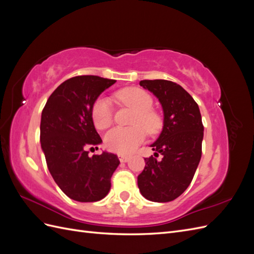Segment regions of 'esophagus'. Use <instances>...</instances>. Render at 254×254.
Segmentation results:
<instances>
[{
  "label": "esophagus",
  "instance_id": "esophagus-1",
  "mask_svg": "<svg viewBox=\"0 0 254 254\" xmlns=\"http://www.w3.org/2000/svg\"><path fill=\"white\" fill-rule=\"evenodd\" d=\"M129 156H127V155H119V159H120V161L121 162H127V161L129 160Z\"/></svg>",
  "mask_w": 254,
  "mask_h": 254
}]
</instances>
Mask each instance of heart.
I'll return each mask as SVG.
<instances>
[{"label":"heart","instance_id":"b5f03b06","mask_svg":"<svg viewBox=\"0 0 254 254\" xmlns=\"http://www.w3.org/2000/svg\"><path fill=\"white\" fill-rule=\"evenodd\" d=\"M115 98L134 110L131 121L133 126L113 128L106 134L105 144L109 150L126 155L132 152L144 141L146 132L157 133L162 126V120L159 113L151 108L153 105L151 95L143 89L125 88L115 94ZM91 117L97 129L108 128L113 122V110L109 99L98 97L92 105Z\"/></svg>","mask_w":254,"mask_h":254}]
</instances>
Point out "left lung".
I'll use <instances>...</instances> for the list:
<instances>
[{
  "instance_id": "1",
  "label": "left lung",
  "mask_w": 254,
  "mask_h": 254,
  "mask_svg": "<svg viewBox=\"0 0 254 254\" xmlns=\"http://www.w3.org/2000/svg\"><path fill=\"white\" fill-rule=\"evenodd\" d=\"M162 105L163 130L151 145L155 156L145 158L137 176L141 194L150 201L168 202L188 189L202 152L203 125L199 107L180 84L164 79L141 80ZM163 159L157 160L158 153Z\"/></svg>"
}]
</instances>
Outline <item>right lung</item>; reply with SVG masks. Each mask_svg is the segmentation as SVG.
I'll list each match as a JSON object with an SVG mask.
<instances>
[{"label":"right lung","instance_id":"obj_1","mask_svg":"<svg viewBox=\"0 0 254 254\" xmlns=\"http://www.w3.org/2000/svg\"><path fill=\"white\" fill-rule=\"evenodd\" d=\"M117 81L94 75L75 76L53 92L42 110L40 142L57 186L73 200L94 202L106 197L120 164L117 155L98 149L102 139L91 117L99 94Z\"/></svg>","mask_w":254,"mask_h":254}]
</instances>
